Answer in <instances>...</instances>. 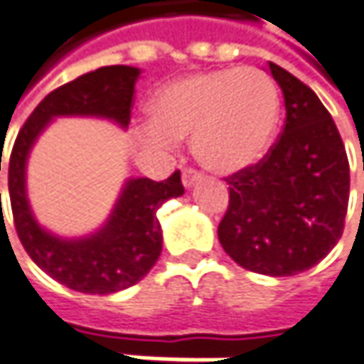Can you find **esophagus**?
<instances>
[{"label":"esophagus","mask_w":364,"mask_h":364,"mask_svg":"<svg viewBox=\"0 0 364 364\" xmlns=\"http://www.w3.org/2000/svg\"><path fill=\"white\" fill-rule=\"evenodd\" d=\"M181 179L185 187H191L195 181H199V179H201V173H197L195 169H185L183 171Z\"/></svg>","instance_id":"obj_1"}]
</instances>
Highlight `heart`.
I'll use <instances>...</instances> for the list:
<instances>
[{
	"instance_id": "1",
	"label": "heart",
	"mask_w": 364,
	"mask_h": 364,
	"mask_svg": "<svg viewBox=\"0 0 364 364\" xmlns=\"http://www.w3.org/2000/svg\"><path fill=\"white\" fill-rule=\"evenodd\" d=\"M146 112L151 122L139 129L143 144L169 151L191 134L195 159L230 175L266 155L280 120V92L259 68L207 70L161 86Z\"/></svg>"
}]
</instances>
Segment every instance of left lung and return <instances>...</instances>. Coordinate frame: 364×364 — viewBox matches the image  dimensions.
Returning <instances> with one entry per match:
<instances>
[{
  "label": "left lung",
  "instance_id": "left-lung-1",
  "mask_svg": "<svg viewBox=\"0 0 364 364\" xmlns=\"http://www.w3.org/2000/svg\"><path fill=\"white\" fill-rule=\"evenodd\" d=\"M286 120L257 165L233 173L218 228L225 254L266 276L316 266L341 240L348 207V159L331 112L304 82L269 62Z\"/></svg>",
  "mask_w": 364,
  "mask_h": 364
}]
</instances>
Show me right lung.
<instances>
[{
	"mask_svg": "<svg viewBox=\"0 0 364 364\" xmlns=\"http://www.w3.org/2000/svg\"><path fill=\"white\" fill-rule=\"evenodd\" d=\"M139 74L141 70L132 66H105L52 90L21 127L9 157V201L19 242L48 276L84 294L124 290L155 266L163 250L157 209L185 193L181 173L175 171L165 181L129 179L98 232L66 240L46 232L33 218L26 193V165L33 143L56 117H98L127 129Z\"/></svg>",
	"mask_w": 364,
	"mask_h": 364,
	"instance_id": "right-lung-1",
	"label": "right lung"
}]
</instances>
